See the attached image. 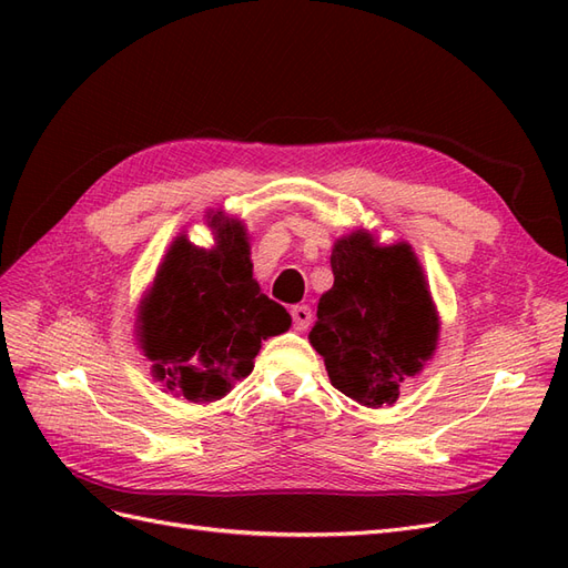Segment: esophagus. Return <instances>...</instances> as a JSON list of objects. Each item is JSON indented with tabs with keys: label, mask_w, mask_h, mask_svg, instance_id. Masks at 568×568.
<instances>
[{
	"label": "esophagus",
	"mask_w": 568,
	"mask_h": 568,
	"mask_svg": "<svg viewBox=\"0 0 568 568\" xmlns=\"http://www.w3.org/2000/svg\"><path fill=\"white\" fill-rule=\"evenodd\" d=\"M291 317H294L296 332H305L313 322V311L307 305H294V307H291Z\"/></svg>",
	"instance_id": "esophagus-1"
}]
</instances>
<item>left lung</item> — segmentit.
<instances>
[{"label":"left lung","mask_w":568,"mask_h":568,"mask_svg":"<svg viewBox=\"0 0 568 568\" xmlns=\"http://www.w3.org/2000/svg\"><path fill=\"white\" fill-rule=\"evenodd\" d=\"M332 272L307 338L343 395L393 405L438 348L440 317L419 257L407 242L382 246L372 232L353 230L336 239Z\"/></svg>","instance_id":"obj_1"}]
</instances>
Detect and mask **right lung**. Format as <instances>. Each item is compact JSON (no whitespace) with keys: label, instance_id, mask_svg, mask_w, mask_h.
<instances>
[{"label":"right lung","instance_id":"add662e5","mask_svg":"<svg viewBox=\"0 0 568 568\" xmlns=\"http://www.w3.org/2000/svg\"><path fill=\"white\" fill-rule=\"evenodd\" d=\"M215 244L175 236L136 305V343L153 379L189 403H215L246 379L263 341L291 315L253 280L248 232L222 211L205 215Z\"/></svg>","mask_w":568,"mask_h":568}]
</instances>
